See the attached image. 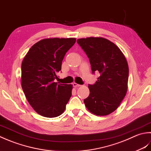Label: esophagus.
Here are the masks:
<instances>
[{"label":"esophagus","instance_id":"34e87169","mask_svg":"<svg viewBox=\"0 0 151 151\" xmlns=\"http://www.w3.org/2000/svg\"><path fill=\"white\" fill-rule=\"evenodd\" d=\"M73 85V86L74 87H80V85H79V84H78V83H73L72 84Z\"/></svg>","mask_w":151,"mask_h":151}]
</instances>
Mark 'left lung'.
I'll return each mask as SVG.
<instances>
[{"instance_id":"obj_1","label":"left lung","mask_w":151,"mask_h":151,"mask_svg":"<svg viewBox=\"0 0 151 151\" xmlns=\"http://www.w3.org/2000/svg\"><path fill=\"white\" fill-rule=\"evenodd\" d=\"M77 42L89 58L92 73H100L96 83L88 85L90 94L84 100L85 105L94 115H109L117 109L127 94V59L117 46L106 38L90 37Z\"/></svg>"}]
</instances>
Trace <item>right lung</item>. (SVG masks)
I'll return each mask as SVG.
<instances>
[{"instance_id":"1","label":"right lung","mask_w":151,"mask_h":151,"mask_svg":"<svg viewBox=\"0 0 151 151\" xmlns=\"http://www.w3.org/2000/svg\"><path fill=\"white\" fill-rule=\"evenodd\" d=\"M76 39L48 38L30 49L21 64V85L27 100L36 113L53 118L64 111L72 85L54 82L63 60Z\"/></svg>"}]
</instances>
